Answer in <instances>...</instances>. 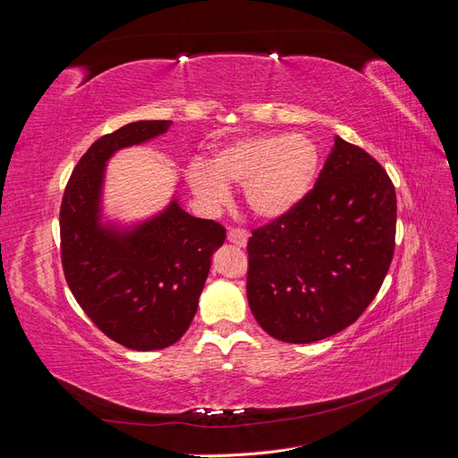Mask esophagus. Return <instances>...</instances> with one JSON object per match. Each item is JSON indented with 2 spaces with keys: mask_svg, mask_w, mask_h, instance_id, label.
<instances>
[{
  "mask_svg": "<svg viewBox=\"0 0 458 458\" xmlns=\"http://www.w3.org/2000/svg\"><path fill=\"white\" fill-rule=\"evenodd\" d=\"M227 241L233 242V244H237V246H246L248 233L244 229H241V227H233L227 233Z\"/></svg>",
  "mask_w": 458,
  "mask_h": 458,
  "instance_id": "1",
  "label": "esophagus"
}]
</instances>
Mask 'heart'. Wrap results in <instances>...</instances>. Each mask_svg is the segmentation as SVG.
<instances>
[{"instance_id": "1", "label": "heart", "mask_w": 458, "mask_h": 458, "mask_svg": "<svg viewBox=\"0 0 458 458\" xmlns=\"http://www.w3.org/2000/svg\"><path fill=\"white\" fill-rule=\"evenodd\" d=\"M318 170V150L303 135H254L217 150L208 165L189 168V185L208 206L229 199L227 185L244 187L246 204L263 219L288 214L308 195Z\"/></svg>"}]
</instances>
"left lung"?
Instances as JSON below:
<instances>
[{"label": "left lung", "mask_w": 458, "mask_h": 458, "mask_svg": "<svg viewBox=\"0 0 458 458\" xmlns=\"http://www.w3.org/2000/svg\"><path fill=\"white\" fill-rule=\"evenodd\" d=\"M395 224L390 175L336 137L308 195L248 239L246 294L259 327L311 344L355 323L390 269Z\"/></svg>", "instance_id": "8db88e82"}]
</instances>
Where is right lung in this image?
I'll use <instances>...</instances> for the list:
<instances>
[{"label":"right lung","instance_id":"add662e5","mask_svg":"<svg viewBox=\"0 0 458 458\" xmlns=\"http://www.w3.org/2000/svg\"><path fill=\"white\" fill-rule=\"evenodd\" d=\"M170 123L131 122L97 140L72 170L59 212L68 288L103 335L137 352L168 348L185 335L212 254L225 241L224 225L192 217L175 200L126 234L99 227L105 162L118 148L164 133Z\"/></svg>","mask_w":458,"mask_h":458}]
</instances>
